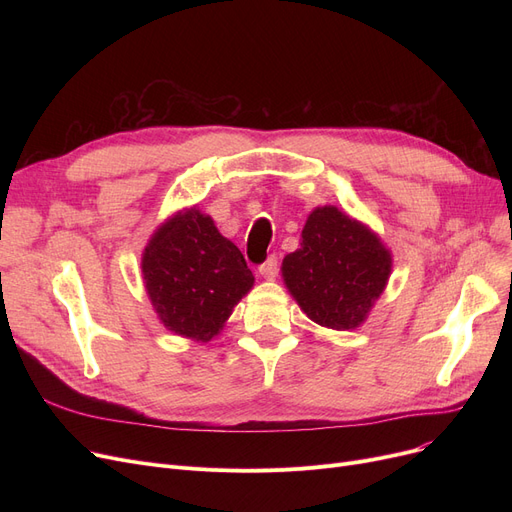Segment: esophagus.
<instances>
[{"mask_svg": "<svg viewBox=\"0 0 512 512\" xmlns=\"http://www.w3.org/2000/svg\"><path fill=\"white\" fill-rule=\"evenodd\" d=\"M259 276L265 280H274L278 276V257L276 255L267 257V261L263 265H259Z\"/></svg>", "mask_w": 512, "mask_h": 512, "instance_id": "obj_1", "label": "esophagus"}]
</instances>
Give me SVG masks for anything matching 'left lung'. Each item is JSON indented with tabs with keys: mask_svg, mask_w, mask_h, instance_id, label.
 <instances>
[{
	"mask_svg": "<svg viewBox=\"0 0 512 512\" xmlns=\"http://www.w3.org/2000/svg\"><path fill=\"white\" fill-rule=\"evenodd\" d=\"M282 280L301 311L328 330H357L382 297L392 251L378 232L336 205L315 207L301 247L282 261Z\"/></svg>",
	"mask_w": 512,
	"mask_h": 512,
	"instance_id": "left-lung-1",
	"label": "left lung"
}]
</instances>
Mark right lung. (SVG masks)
Returning a JSON list of instances; mask_svg holds the SVG:
<instances>
[{"instance_id":"obj_1","label":"right lung","mask_w":512,"mask_h":512,"mask_svg":"<svg viewBox=\"0 0 512 512\" xmlns=\"http://www.w3.org/2000/svg\"><path fill=\"white\" fill-rule=\"evenodd\" d=\"M141 272L159 324L201 344L224 330L255 284L238 247L197 205L176 211L155 228Z\"/></svg>"}]
</instances>
